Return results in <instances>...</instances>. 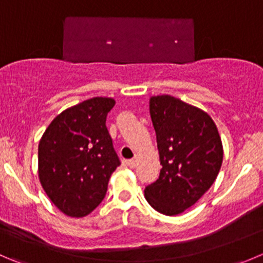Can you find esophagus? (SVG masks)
<instances>
[{
  "label": "esophagus",
  "instance_id": "1",
  "mask_svg": "<svg viewBox=\"0 0 263 263\" xmlns=\"http://www.w3.org/2000/svg\"><path fill=\"white\" fill-rule=\"evenodd\" d=\"M128 166L131 168H135L137 166V158L136 157H135V158H132V159H129L128 161Z\"/></svg>",
  "mask_w": 263,
  "mask_h": 263
}]
</instances>
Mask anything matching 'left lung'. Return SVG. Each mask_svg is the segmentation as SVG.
Here are the masks:
<instances>
[{
  "instance_id": "left-lung-1",
  "label": "left lung",
  "mask_w": 263,
  "mask_h": 263,
  "mask_svg": "<svg viewBox=\"0 0 263 263\" xmlns=\"http://www.w3.org/2000/svg\"><path fill=\"white\" fill-rule=\"evenodd\" d=\"M149 112L162 168L144 193L157 212L178 215L195 205L217 179L222 140L208 112L173 96H152Z\"/></svg>"
}]
</instances>
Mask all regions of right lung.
Segmentation results:
<instances>
[{"instance_id": "obj_1", "label": "right lung", "mask_w": 263, "mask_h": 263, "mask_svg": "<svg viewBox=\"0 0 263 263\" xmlns=\"http://www.w3.org/2000/svg\"><path fill=\"white\" fill-rule=\"evenodd\" d=\"M111 97H93L63 110L51 120L39 144V179L63 214L83 218L106 195L120 165L106 128Z\"/></svg>"}]
</instances>
